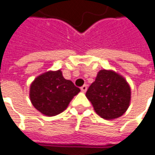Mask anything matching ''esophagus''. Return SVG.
I'll return each mask as SVG.
<instances>
[{
    "label": "esophagus",
    "mask_w": 155,
    "mask_h": 155,
    "mask_svg": "<svg viewBox=\"0 0 155 155\" xmlns=\"http://www.w3.org/2000/svg\"><path fill=\"white\" fill-rule=\"evenodd\" d=\"M87 89V86L86 84H85V85H83V86L81 87V90L83 93H84V92H86Z\"/></svg>",
    "instance_id": "34e87169"
}]
</instances>
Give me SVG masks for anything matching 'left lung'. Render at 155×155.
<instances>
[{
  "mask_svg": "<svg viewBox=\"0 0 155 155\" xmlns=\"http://www.w3.org/2000/svg\"><path fill=\"white\" fill-rule=\"evenodd\" d=\"M101 117L111 120L121 117L131 102V87L125 79L112 70H100L86 92Z\"/></svg>",
  "mask_w": 155,
  "mask_h": 155,
  "instance_id": "obj_1",
  "label": "left lung"
}]
</instances>
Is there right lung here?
Masks as SVG:
<instances>
[{
	"label": "right lung",
	"instance_id": "1",
	"mask_svg": "<svg viewBox=\"0 0 155 155\" xmlns=\"http://www.w3.org/2000/svg\"><path fill=\"white\" fill-rule=\"evenodd\" d=\"M81 89L66 80L62 72L49 71L36 78L30 87L32 105L42 114L52 117L64 111Z\"/></svg>",
	"mask_w": 155,
	"mask_h": 155
}]
</instances>
